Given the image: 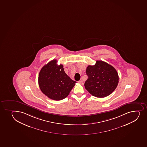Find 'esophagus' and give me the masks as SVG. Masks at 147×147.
<instances>
[{"instance_id":"esophagus-1","label":"esophagus","mask_w":147,"mask_h":147,"mask_svg":"<svg viewBox=\"0 0 147 147\" xmlns=\"http://www.w3.org/2000/svg\"><path fill=\"white\" fill-rule=\"evenodd\" d=\"M78 83H80V84H83V82L82 80H80V81L78 82Z\"/></svg>"}]
</instances>
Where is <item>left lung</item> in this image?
I'll return each mask as SVG.
<instances>
[{
	"label": "left lung",
	"mask_w": 147,
	"mask_h": 147,
	"mask_svg": "<svg viewBox=\"0 0 147 147\" xmlns=\"http://www.w3.org/2000/svg\"><path fill=\"white\" fill-rule=\"evenodd\" d=\"M88 79L85 88L95 97L103 98L111 94L116 88L119 76L116 70L111 65L97 60L94 65H88L86 70Z\"/></svg>",
	"instance_id": "8db88e82"
}]
</instances>
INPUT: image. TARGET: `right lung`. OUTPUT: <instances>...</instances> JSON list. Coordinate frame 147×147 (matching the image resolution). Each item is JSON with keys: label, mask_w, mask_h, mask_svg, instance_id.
Instances as JSON below:
<instances>
[{"label": "right lung", "mask_w": 147, "mask_h": 147, "mask_svg": "<svg viewBox=\"0 0 147 147\" xmlns=\"http://www.w3.org/2000/svg\"><path fill=\"white\" fill-rule=\"evenodd\" d=\"M56 59L43 67L38 75V85L41 92L53 100H62L68 96L77 82L64 71L63 65H58Z\"/></svg>", "instance_id": "right-lung-1"}]
</instances>
